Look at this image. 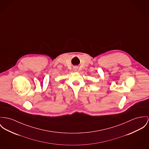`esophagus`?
I'll use <instances>...</instances> for the list:
<instances>
[{
	"mask_svg": "<svg viewBox=\"0 0 149 149\" xmlns=\"http://www.w3.org/2000/svg\"><path fill=\"white\" fill-rule=\"evenodd\" d=\"M73 69H74V71H77V70H78V67H77V66H75V67H74Z\"/></svg>",
	"mask_w": 149,
	"mask_h": 149,
	"instance_id": "1",
	"label": "esophagus"
}]
</instances>
